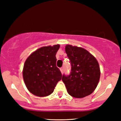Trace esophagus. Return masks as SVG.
Wrapping results in <instances>:
<instances>
[{
	"instance_id": "esophagus-1",
	"label": "esophagus",
	"mask_w": 121,
	"mask_h": 121,
	"mask_svg": "<svg viewBox=\"0 0 121 121\" xmlns=\"http://www.w3.org/2000/svg\"><path fill=\"white\" fill-rule=\"evenodd\" d=\"M60 71H61V72L62 74H63V72H64V68H63V67L60 68Z\"/></svg>"
}]
</instances>
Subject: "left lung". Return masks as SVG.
<instances>
[{
    "instance_id": "1",
    "label": "left lung",
    "mask_w": 121,
    "mask_h": 121,
    "mask_svg": "<svg viewBox=\"0 0 121 121\" xmlns=\"http://www.w3.org/2000/svg\"><path fill=\"white\" fill-rule=\"evenodd\" d=\"M65 53L70 61L69 75H63L62 80L68 93L81 98L94 92L100 78V69L96 58L81 47L67 45Z\"/></svg>"
}]
</instances>
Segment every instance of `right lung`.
<instances>
[{
  "label": "right lung",
  "instance_id": "obj_1",
  "mask_svg": "<svg viewBox=\"0 0 121 121\" xmlns=\"http://www.w3.org/2000/svg\"><path fill=\"white\" fill-rule=\"evenodd\" d=\"M59 48V44L41 47L26 60L23 79L27 88L35 95H49L61 80V73L56 66V55Z\"/></svg>",
  "mask_w": 121,
  "mask_h": 121
}]
</instances>
